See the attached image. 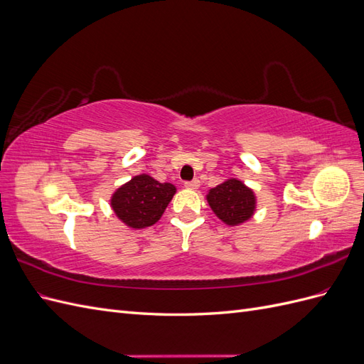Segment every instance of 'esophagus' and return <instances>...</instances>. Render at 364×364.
Returning a JSON list of instances; mask_svg holds the SVG:
<instances>
[{"label":"esophagus","mask_w":364,"mask_h":364,"mask_svg":"<svg viewBox=\"0 0 364 364\" xmlns=\"http://www.w3.org/2000/svg\"><path fill=\"white\" fill-rule=\"evenodd\" d=\"M199 186H200V181L199 179L185 182V188H188V190H197V188H199Z\"/></svg>","instance_id":"obj_1"}]
</instances>
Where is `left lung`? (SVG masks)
<instances>
[{"label": "left lung", "instance_id": "8db88e82", "mask_svg": "<svg viewBox=\"0 0 364 364\" xmlns=\"http://www.w3.org/2000/svg\"><path fill=\"white\" fill-rule=\"evenodd\" d=\"M206 200L214 214L228 226L243 225L257 211L255 193L237 178L226 179L209 190Z\"/></svg>", "mask_w": 364, "mask_h": 364}]
</instances>
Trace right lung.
<instances>
[{
  "instance_id": "right-lung-1",
  "label": "right lung",
  "mask_w": 364,
  "mask_h": 364,
  "mask_svg": "<svg viewBox=\"0 0 364 364\" xmlns=\"http://www.w3.org/2000/svg\"><path fill=\"white\" fill-rule=\"evenodd\" d=\"M174 194L173 183H161L149 174H138L115 190L111 206L126 226L142 229L158 222Z\"/></svg>"
}]
</instances>
